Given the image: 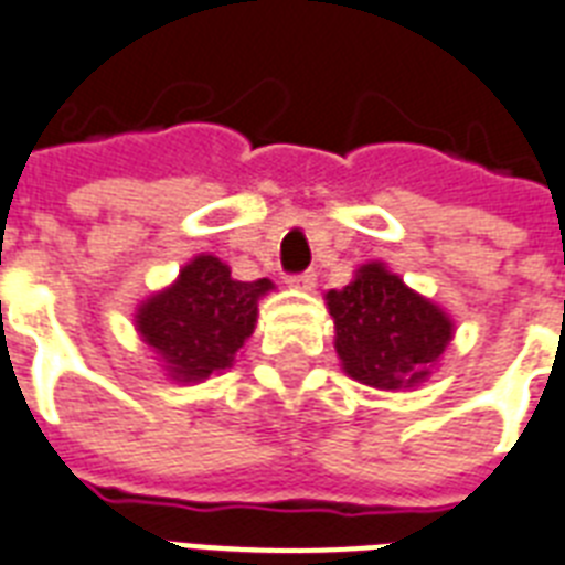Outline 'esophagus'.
<instances>
[{
    "label": "esophagus",
    "instance_id": "34e87169",
    "mask_svg": "<svg viewBox=\"0 0 565 565\" xmlns=\"http://www.w3.org/2000/svg\"><path fill=\"white\" fill-rule=\"evenodd\" d=\"M287 284H292V287H299V290H311L313 284H317V275L308 269V273H296L287 278Z\"/></svg>",
    "mask_w": 565,
    "mask_h": 565
}]
</instances>
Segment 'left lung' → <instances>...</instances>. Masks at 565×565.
<instances>
[{"label":"left lung","instance_id":"1","mask_svg":"<svg viewBox=\"0 0 565 565\" xmlns=\"http://www.w3.org/2000/svg\"><path fill=\"white\" fill-rule=\"evenodd\" d=\"M326 301L343 370L382 391L420 382L454 338V322L445 311L408 290L382 264L361 266L355 281L331 290Z\"/></svg>","mask_w":565,"mask_h":565}]
</instances>
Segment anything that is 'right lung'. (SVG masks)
Listing matches in <instances>:
<instances>
[{"mask_svg": "<svg viewBox=\"0 0 565 565\" xmlns=\"http://www.w3.org/2000/svg\"><path fill=\"white\" fill-rule=\"evenodd\" d=\"M273 281H234L218 257L201 254L178 284L139 308V331L178 382H198L231 367L257 322V299Z\"/></svg>", "mask_w": 565, "mask_h": 565, "instance_id": "add662e5", "label": "right lung"}]
</instances>
